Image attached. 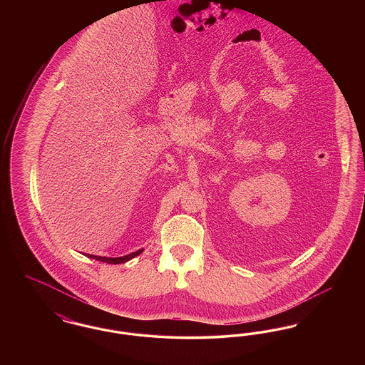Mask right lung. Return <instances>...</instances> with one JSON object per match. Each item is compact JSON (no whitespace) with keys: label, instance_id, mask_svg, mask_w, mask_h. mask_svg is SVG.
Masks as SVG:
<instances>
[{"label":"right lung","instance_id":"obj_1","mask_svg":"<svg viewBox=\"0 0 365 365\" xmlns=\"http://www.w3.org/2000/svg\"><path fill=\"white\" fill-rule=\"evenodd\" d=\"M142 252H143V249L137 250V252H133V253H130V255H127V256H123V257H101V256H94V255H85V256H87L88 259L103 261V262H108V264H122V262H127V261L137 257Z\"/></svg>","mask_w":365,"mask_h":365}]
</instances>
